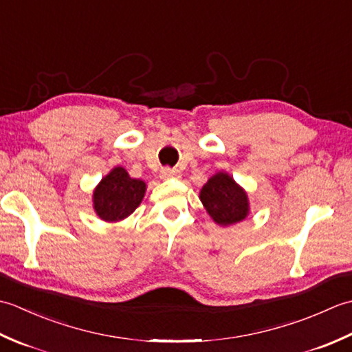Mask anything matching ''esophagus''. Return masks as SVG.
I'll use <instances>...</instances> for the list:
<instances>
[{
	"label": "esophagus",
	"instance_id": "obj_1",
	"mask_svg": "<svg viewBox=\"0 0 352 352\" xmlns=\"http://www.w3.org/2000/svg\"><path fill=\"white\" fill-rule=\"evenodd\" d=\"M160 177L163 178V180H169V178H177V177H180V170L172 169V168H168V166L162 168Z\"/></svg>",
	"mask_w": 352,
	"mask_h": 352
}]
</instances>
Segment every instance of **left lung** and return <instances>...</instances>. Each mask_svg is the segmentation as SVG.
<instances>
[{"mask_svg":"<svg viewBox=\"0 0 352 352\" xmlns=\"http://www.w3.org/2000/svg\"><path fill=\"white\" fill-rule=\"evenodd\" d=\"M199 198L206 210L219 226H233L241 222L248 214V198L242 188L234 183L228 174L213 175L204 188L201 189Z\"/></svg>","mask_w":352,"mask_h":352,"instance_id":"obj_1","label":"left lung"}]
</instances>
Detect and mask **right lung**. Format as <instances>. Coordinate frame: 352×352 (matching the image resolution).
Instances as JSON below:
<instances>
[{"label": "right lung", "instance_id": "right-lung-1", "mask_svg": "<svg viewBox=\"0 0 352 352\" xmlns=\"http://www.w3.org/2000/svg\"><path fill=\"white\" fill-rule=\"evenodd\" d=\"M145 189L144 182L131 178L124 168H115L94 192L95 212L102 221H121L136 210Z\"/></svg>", "mask_w": 352, "mask_h": 352}]
</instances>
